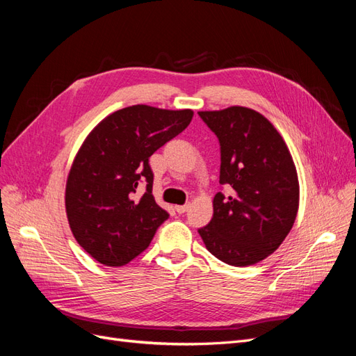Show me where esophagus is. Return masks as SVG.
Segmentation results:
<instances>
[{
    "label": "esophagus",
    "mask_w": 356,
    "mask_h": 356,
    "mask_svg": "<svg viewBox=\"0 0 356 356\" xmlns=\"http://www.w3.org/2000/svg\"><path fill=\"white\" fill-rule=\"evenodd\" d=\"M175 209L178 213H184L188 209V204H178V207H175Z\"/></svg>",
    "instance_id": "obj_1"
}]
</instances>
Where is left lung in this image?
Returning <instances> with one entry per match:
<instances>
[{
    "mask_svg": "<svg viewBox=\"0 0 356 356\" xmlns=\"http://www.w3.org/2000/svg\"><path fill=\"white\" fill-rule=\"evenodd\" d=\"M221 145L220 184L213 215L199 229L207 250L236 267L275 252L297 217L300 186L293 156L267 118L246 106L199 111Z\"/></svg>",
    "mask_w": 356,
    "mask_h": 356,
    "instance_id": "left-lung-1",
    "label": "left lung"
}]
</instances>
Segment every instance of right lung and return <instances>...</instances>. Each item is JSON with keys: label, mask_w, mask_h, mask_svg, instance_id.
<instances>
[{"label": "right lung", "mask_w": 356, "mask_h": 356, "mask_svg": "<svg viewBox=\"0 0 356 356\" xmlns=\"http://www.w3.org/2000/svg\"><path fill=\"white\" fill-rule=\"evenodd\" d=\"M193 114L132 105L106 115L86 136L67 178L65 209L75 241L98 263L132 261L168 220L153 196L148 159L184 131ZM141 181L146 191L139 197Z\"/></svg>", "instance_id": "add662e5"}]
</instances>
